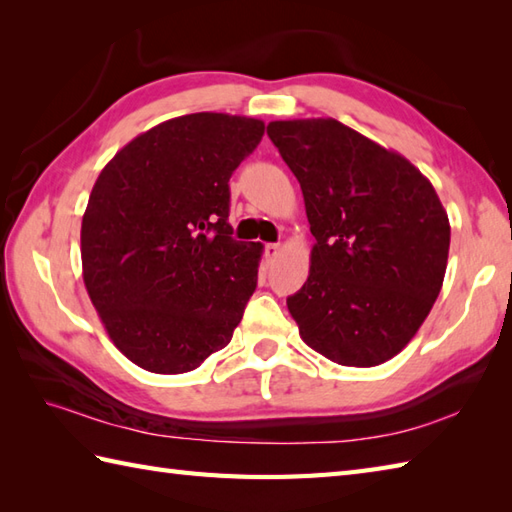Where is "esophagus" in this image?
Segmentation results:
<instances>
[{
	"label": "esophagus",
	"mask_w": 512,
	"mask_h": 512,
	"mask_svg": "<svg viewBox=\"0 0 512 512\" xmlns=\"http://www.w3.org/2000/svg\"><path fill=\"white\" fill-rule=\"evenodd\" d=\"M279 250H281L279 244H266V246H264V253H266L268 259H275V257L279 255Z\"/></svg>",
	"instance_id": "obj_1"
}]
</instances>
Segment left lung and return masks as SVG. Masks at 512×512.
Returning a JSON list of instances; mask_svg holds the SVG:
<instances>
[{
	"mask_svg": "<svg viewBox=\"0 0 512 512\" xmlns=\"http://www.w3.org/2000/svg\"><path fill=\"white\" fill-rule=\"evenodd\" d=\"M301 184L310 275L288 297L301 339L347 367L394 358L427 319L447 273L451 226L433 184L334 118L268 123Z\"/></svg>",
	"mask_w": 512,
	"mask_h": 512,
	"instance_id": "obj_1",
	"label": "left lung"
}]
</instances>
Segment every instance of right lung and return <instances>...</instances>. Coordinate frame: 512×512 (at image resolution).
I'll return each instance as SVG.
<instances>
[{
  "instance_id": "1",
  "label": "right lung",
  "mask_w": 512,
  "mask_h": 512,
  "mask_svg": "<svg viewBox=\"0 0 512 512\" xmlns=\"http://www.w3.org/2000/svg\"><path fill=\"white\" fill-rule=\"evenodd\" d=\"M262 136L257 118L178 116L127 143L94 182L83 281L114 345L147 372H191L242 321L264 246L231 237L228 180Z\"/></svg>"
}]
</instances>
